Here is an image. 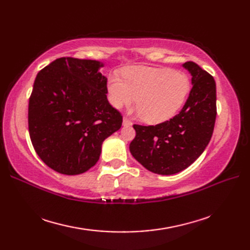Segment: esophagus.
<instances>
[{
	"mask_svg": "<svg viewBox=\"0 0 250 250\" xmlns=\"http://www.w3.org/2000/svg\"><path fill=\"white\" fill-rule=\"evenodd\" d=\"M122 124H124V125L125 126H128V125H132V122L128 119V118H125H125H124V122H122Z\"/></svg>",
	"mask_w": 250,
	"mask_h": 250,
	"instance_id": "obj_1",
	"label": "esophagus"
}]
</instances>
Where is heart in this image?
<instances>
[{"instance_id":"heart-1","label":"heart","mask_w":250,"mask_h":250,"mask_svg":"<svg viewBox=\"0 0 250 250\" xmlns=\"http://www.w3.org/2000/svg\"><path fill=\"white\" fill-rule=\"evenodd\" d=\"M124 78L118 75L109 78L110 104L121 108L136 101L137 113L152 125L173 118L182 109L191 90L187 74L167 67L132 66L124 71Z\"/></svg>"}]
</instances>
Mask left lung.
<instances>
[{
  "label": "left lung",
  "mask_w": 250,
  "mask_h": 250,
  "mask_svg": "<svg viewBox=\"0 0 250 250\" xmlns=\"http://www.w3.org/2000/svg\"><path fill=\"white\" fill-rule=\"evenodd\" d=\"M192 88L179 114L156 125H134L130 152L148 171L172 175L191 166L213 135L217 115L214 77L192 61L183 64Z\"/></svg>",
  "instance_id": "1"
}]
</instances>
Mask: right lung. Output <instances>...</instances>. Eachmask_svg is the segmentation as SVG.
Returning a JSON list of instances; mask_svg holds the SVG:
<instances>
[{"label": "right lung", "mask_w": 250, "mask_h": 250, "mask_svg": "<svg viewBox=\"0 0 250 250\" xmlns=\"http://www.w3.org/2000/svg\"><path fill=\"white\" fill-rule=\"evenodd\" d=\"M103 63L63 57L37 74L29 100V133L47 167L64 175L87 172L105 139L121 128L108 102Z\"/></svg>", "instance_id": "obj_1"}]
</instances>
